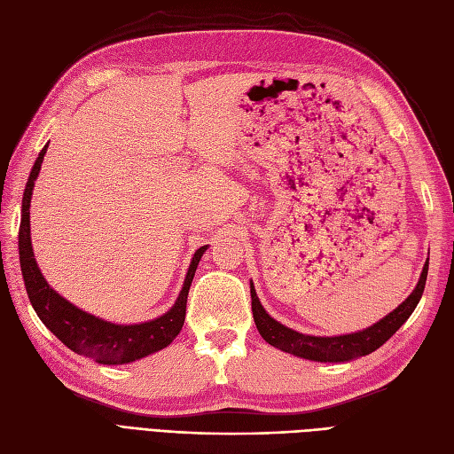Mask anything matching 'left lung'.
<instances>
[{
  "label": "left lung",
  "mask_w": 454,
  "mask_h": 454,
  "mask_svg": "<svg viewBox=\"0 0 454 454\" xmlns=\"http://www.w3.org/2000/svg\"><path fill=\"white\" fill-rule=\"evenodd\" d=\"M426 277H428V259H426V263L422 267L420 278L415 286V290L411 292V295L403 301L402 305H397L392 312L384 316V318H380L373 325L362 329V332L333 335V337L299 333L295 329L280 324L278 320H274L272 316L263 309V305H261V301L255 294L254 282H250L254 322L259 335L263 337L269 345H272L274 348H278L282 352L294 354L297 358L322 362V364L352 362L356 358H362V356L375 352L407 322V318L413 314L422 297Z\"/></svg>",
  "instance_id": "obj_1"
}]
</instances>
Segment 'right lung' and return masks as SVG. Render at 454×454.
Wrapping results in <instances>:
<instances>
[{
	"label": "right lung",
	"mask_w": 454,
	"mask_h": 454,
	"mask_svg": "<svg viewBox=\"0 0 454 454\" xmlns=\"http://www.w3.org/2000/svg\"><path fill=\"white\" fill-rule=\"evenodd\" d=\"M47 147L49 144L39 151L28 177V184H26L19 229V255L22 278L26 292H28L30 297V303L35 314L39 316V320L43 322L47 329H51L52 335H57L67 348L102 365L130 364L145 358L149 354H155L164 347H168L184 327L189 287L191 282H193L202 254L208 250V244L200 246L195 252L187 269L180 295L174 301V305L167 312L160 314L159 318L140 324H115L75 307L49 286V282L37 267L32 248L30 202L34 195L35 180L41 170V162H43V157L47 153Z\"/></svg>",
	"instance_id": "add662e5"
}]
</instances>
